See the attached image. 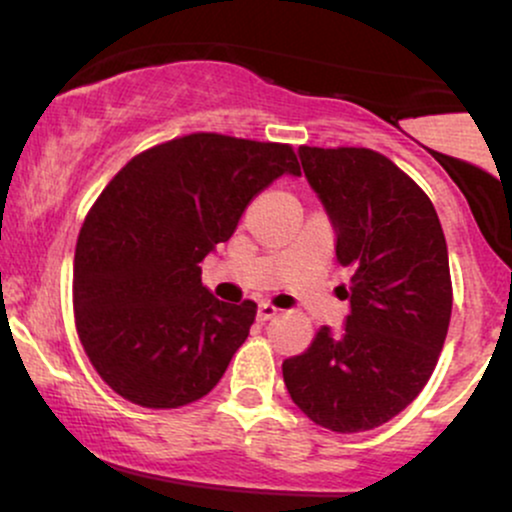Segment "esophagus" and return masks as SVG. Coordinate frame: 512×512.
Returning <instances> with one entry per match:
<instances>
[{
  "mask_svg": "<svg viewBox=\"0 0 512 512\" xmlns=\"http://www.w3.org/2000/svg\"><path fill=\"white\" fill-rule=\"evenodd\" d=\"M279 313V310L274 308V305H269V303H260V308H257V320L260 322H267V320H272V317Z\"/></svg>",
  "mask_w": 512,
  "mask_h": 512,
  "instance_id": "34e87169",
  "label": "esophagus"
}]
</instances>
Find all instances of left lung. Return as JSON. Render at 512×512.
I'll list each match as a JSON object with an SVG mask.
<instances>
[{
    "mask_svg": "<svg viewBox=\"0 0 512 512\" xmlns=\"http://www.w3.org/2000/svg\"><path fill=\"white\" fill-rule=\"evenodd\" d=\"M305 178L330 216L344 330L320 327L281 363L298 409L337 433L383 426L407 409L436 368L452 313L448 245L426 192L378 151L298 149Z\"/></svg>",
    "mask_w": 512,
    "mask_h": 512,
    "instance_id": "obj_1",
    "label": "left lung"
}]
</instances>
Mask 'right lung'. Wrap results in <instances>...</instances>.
<instances>
[{
    "label": "right lung",
    "mask_w": 512,
    "mask_h": 512,
    "mask_svg": "<svg viewBox=\"0 0 512 512\" xmlns=\"http://www.w3.org/2000/svg\"><path fill=\"white\" fill-rule=\"evenodd\" d=\"M289 144L187 134L134 156L88 211L74 255V317L88 361L120 397L178 409L214 390L257 305L223 303L199 262L281 175Z\"/></svg>",
    "instance_id": "right-lung-1"
}]
</instances>
